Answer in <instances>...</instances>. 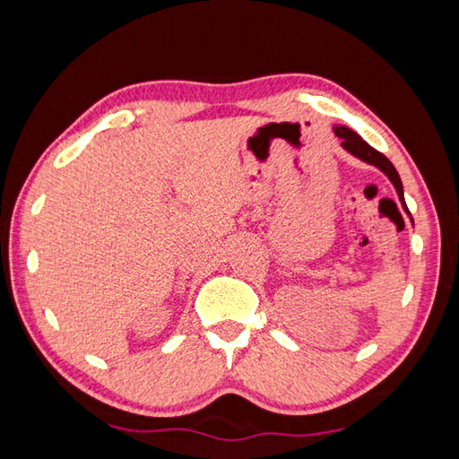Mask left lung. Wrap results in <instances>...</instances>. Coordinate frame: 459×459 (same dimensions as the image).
Returning a JSON list of instances; mask_svg holds the SVG:
<instances>
[{
  "mask_svg": "<svg viewBox=\"0 0 459 459\" xmlns=\"http://www.w3.org/2000/svg\"><path fill=\"white\" fill-rule=\"evenodd\" d=\"M333 132H335L337 138L341 140V148H343L345 152H349L351 155H355L357 160L365 161L368 165H375L377 169H380V171L386 175L388 181L394 185L396 195H398V201H401L404 212L408 214V217H411V211H408L406 201H404V189H403L401 175H398V171L394 169V165L388 161L383 153L377 152L375 148H370V145L363 138H360V135L355 130L347 128V126H333ZM411 222L414 224L412 217H411Z\"/></svg>",
  "mask_w": 459,
  "mask_h": 459,
  "instance_id": "obj_1",
  "label": "left lung"
}]
</instances>
